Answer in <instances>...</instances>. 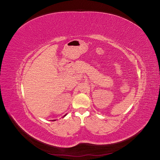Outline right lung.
<instances>
[{"instance_id": "add662e5", "label": "right lung", "mask_w": 160, "mask_h": 160, "mask_svg": "<svg viewBox=\"0 0 160 160\" xmlns=\"http://www.w3.org/2000/svg\"><path fill=\"white\" fill-rule=\"evenodd\" d=\"M66 115H67V114H66ZM66 115H65L63 116V117H65V116H66ZM52 121H55V120H52Z\"/></svg>"}]
</instances>
